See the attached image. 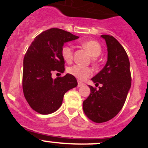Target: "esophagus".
Here are the masks:
<instances>
[{"instance_id":"34e87169","label":"esophagus","mask_w":148,"mask_h":148,"mask_svg":"<svg viewBox=\"0 0 148 148\" xmlns=\"http://www.w3.org/2000/svg\"><path fill=\"white\" fill-rule=\"evenodd\" d=\"M84 85L85 84H84V83H82L81 81H78V87H81V86H84Z\"/></svg>"}]
</instances>
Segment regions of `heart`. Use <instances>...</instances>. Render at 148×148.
<instances>
[{
    "label": "heart",
    "instance_id": "obj_1",
    "mask_svg": "<svg viewBox=\"0 0 148 148\" xmlns=\"http://www.w3.org/2000/svg\"><path fill=\"white\" fill-rule=\"evenodd\" d=\"M81 46L83 48L86 49L92 57L99 56L101 52V46L97 42L95 41V40H87V41L81 42ZM61 53H62V56L64 61L68 63L72 62L73 60V56H74V51H73V48L71 46H64L62 49ZM67 71L71 75L74 76L76 79L81 80V81L86 79L92 73V71L90 67L79 65V64H74L72 67H69Z\"/></svg>",
    "mask_w": 148,
    "mask_h": 148
}]
</instances>
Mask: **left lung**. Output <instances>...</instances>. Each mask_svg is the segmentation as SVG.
Listing matches in <instances>:
<instances>
[{
  "mask_svg": "<svg viewBox=\"0 0 148 148\" xmlns=\"http://www.w3.org/2000/svg\"><path fill=\"white\" fill-rule=\"evenodd\" d=\"M101 37L106 43L107 62L91 80L96 86H102L99 90L89 86L90 94L83 103L85 114L97 123L111 120L120 111L132 84L130 63L125 49L113 36Z\"/></svg>",
  "mask_w": 148,
  "mask_h": 148,
  "instance_id": "left-lung-1",
  "label": "left lung"
}]
</instances>
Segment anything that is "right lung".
I'll use <instances>...</instances> for the list:
<instances>
[{
	"instance_id": "right-lung-1",
	"label": "right lung",
	"mask_w": 148,
	"mask_h": 148,
	"mask_svg": "<svg viewBox=\"0 0 148 148\" xmlns=\"http://www.w3.org/2000/svg\"><path fill=\"white\" fill-rule=\"evenodd\" d=\"M79 37L59 28H51L35 37L23 58V95L32 108L40 114L56 111L69 90L77 86L76 78L69 74L53 79V72L63 73L64 43Z\"/></svg>"
}]
</instances>
